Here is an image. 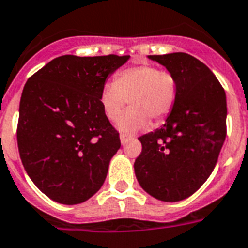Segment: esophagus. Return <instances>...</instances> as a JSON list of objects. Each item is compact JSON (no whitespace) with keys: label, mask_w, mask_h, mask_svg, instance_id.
Here are the masks:
<instances>
[{"label":"esophagus","mask_w":248,"mask_h":248,"mask_svg":"<svg viewBox=\"0 0 248 248\" xmlns=\"http://www.w3.org/2000/svg\"><path fill=\"white\" fill-rule=\"evenodd\" d=\"M120 139H121V144H122V145H126V144H127V142L131 140V136H127V135H124V134H122V135H121V136H120Z\"/></svg>","instance_id":"esophagus-1"}]
</instances>
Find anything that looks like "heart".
Instances as JSON below:
<instances>
[{"instance_id":"b5f03b06","label":"heart","mask_w":248,"mask_h":248,"mask_svg":"<svg viewBox=\"0 0 248 248\" xmlns=\"http://www.w3.org/2000/svg\"><path fill=\"white\" fill-rule=\"evenodd\" d=\"M131 108L120 118L127 100ZM177 100V81L168 71L153 65H139L122 70L114 81L106 82L99 102L109 121H116L120 132L132 135L150 126V118L162 121L172 112Z\"/></svg>"}]
</instances>
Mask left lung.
Listing matches in <instances>:
<instances>
[{"label": "left lung", "mask_w": 248, "mask_h": 248, "mask_svg": "<svg viewBox=\"0 0 248 248\" xmlns=\"http://www.w3.org/2000/svg\"><path fill=\"white\" fill-rule=\"evenodd\" d=\"M177 81V100L166 124L142 135L134 164L140 186L160 201L195 194L209 178L227 135V98L210 68L190 54L149 56Z\"/></svg>", "instance_id": "1"}]
</instances>
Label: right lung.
I'll list each match as a JSON object with an SVG mask.
<instances>
[{"label":"right lung","mask_w":248,"mask_h":248,"mask_svg":"<svg viewBox=\"0 0 248 248\" xmlns=\"http://www.w3.org/2000/svg\"><path fill=\"white\" fill-rule=\"evenodd\" d=\"M130 56L52 60L24 86L17 146L34 185L56 202L81 204L103 186L120 134L99 96L107 78Z\"/></svg>","instance_id":"add662e5"}]
</instances>
